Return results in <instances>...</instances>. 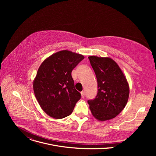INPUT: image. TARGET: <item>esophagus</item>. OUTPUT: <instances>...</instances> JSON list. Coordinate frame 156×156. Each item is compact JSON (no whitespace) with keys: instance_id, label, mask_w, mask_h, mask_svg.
<instances>
[{"instance_id":"obj_1","label":"esophagus","mask_w":156,"mask_h":156,"mask_svg":"<svg viewBox=\"0 0 156 156\" xmlns=\"http://www.w3.org/2000/svg\"><path fill=\"white\" fill-rule=\"evenodd\" d=\"M81 98H84V91H81Z\"/></svg>"}]
</instances>
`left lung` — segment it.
Listing matches in <instances>:
<instances>
[{"label":"left lung","instance_id":"1","mask_svg":"<svg viewBox=\"0 0 156 156\" xmlns=\"http://www.w3.org/2000/svg\"><path fill=\"white\" fill-rule=\"evenodd\" d=\"M98 86L97 96L87 101L93 117L105 121L117 117L126 106L129 93L128 81L119 65L110 57H88Z\"/></svg>","mask_w":156,"mask_h":156}]
</instances>
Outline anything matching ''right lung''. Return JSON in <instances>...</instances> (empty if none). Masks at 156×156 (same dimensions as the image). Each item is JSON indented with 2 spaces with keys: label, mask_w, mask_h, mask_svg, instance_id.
Returning a JSON list of instances; mask_svg holds the SVG:
<instances>
[{
  "label": "right lung",
  "mask_w": 156,
  "mask_h": 156,
  "mask_svg": "<svg viewBox=\"0 0 156 156\" xmlns=\"http://www.w3.org/2000/svg\"><path fill=\"white\" fill-rule=\"evenodd\" d=\"M84 57L60 51L44 60L33 81L35 97L49 116L60 119L70 115L81 94L75 88L72 72Z\"/></svg>",
  "instance_id": "1"
}]
</instances>
